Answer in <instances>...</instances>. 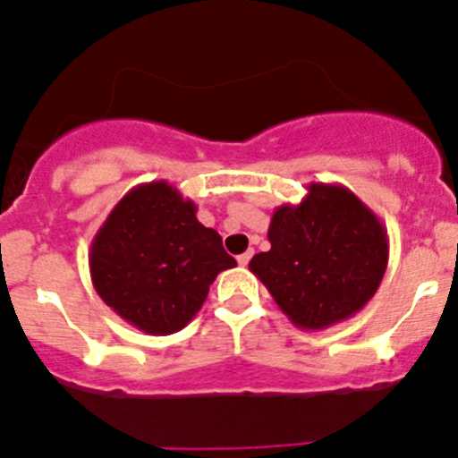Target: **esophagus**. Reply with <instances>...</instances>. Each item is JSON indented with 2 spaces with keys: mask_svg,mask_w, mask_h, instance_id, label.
Returning <instances> with one entry per match:
<instances>
[{
  "mask_svg": "<svg viewBox=\"0 0 458 458\" xmlns=\"http://www.w3.org/2000/svg\"><path fill=\"white\" fill-rule=\"evenodd\" d=\"M250 257H252V250H248V252H243V255H239V257H237L239 266H248V261H250Z\"/></svg>",
  "mask_w": 458,
  "mask_h": 458,
  "instance_id": "obj_1",
  "label": "esophagus"
}]
</instances>
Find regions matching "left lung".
Instances as JSON below:
<instances>
[{
  "label": "left lung",
  "instance_id": "left-lung-1",
  "mask_svg": "<svg viewBox=\"0 0 458 458\" xmlns=\"http://www.w3.org/2000/svg\"><path fill=\"white\" fill-rule=\"evenodd\" d=\"M306 190L297 206L273 212L270 250L252 257L248 268L295 327L319 331L353 318L376 295L389 239L378 216L344 185Z\"/></svg>",
  "mask_w": 458,
  "mask_h": 458
}]
</instances>
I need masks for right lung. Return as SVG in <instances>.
<instances>
[{
	"label": "right lung",
	"instance_id": "1",
	"mask_svg": "<svg viewBox=\"0 0 458 458\" xmlns=\"http://www.w3.org/2000/svg\"><path fill=\"white\" fill-rule=\"evenodd\" d=\"M234 266L219 233L197 219V203L167 181L131 188L89 250L91 282L102 301L149 335L188 327L216 275Z\"/></svg>",
	"mask_w": 458,
	"mask_h": 458
}]
</instances>
